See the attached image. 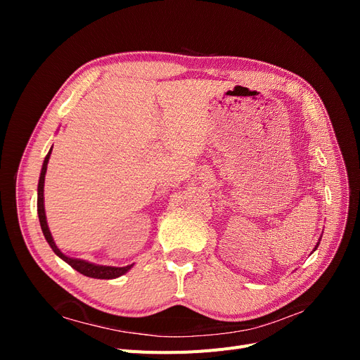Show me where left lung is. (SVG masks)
<instances>
[{"label": "left lung", "instance_id": "1", "mask_svg": "<svg viewBox=\"0 0 360 360\" xmlns=\"http://www.w3.org/2000/svg\"><path fill=\"white\" fill-rule=\"evenodd\" d=\"M320 243V242H319ZM319 243H317V246H319ZM317 246H315V249H317Z\"/></svg>", "mask_w": 360, "mask_h": 360}]
</instances>
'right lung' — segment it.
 <instances>
[{"instance_id": "obj_1", "label": "right lung", "mask_w": 360, "mask_h": 360, "mask_svg": "<svg viewBox=\"0 0 360 360\" xmlns=\"http://www.w3.org/2000/svg\"><path fill=\"white\" fill-rule=\"evenodd\" d=\"M51 151L46 155L45 160H43V167H41V172H40V179H39V186H37V213H39V221H40V226H41V231L43 236H45L46 242L49 243V246L52 248L53 252H56L61 259L66 261L69 266H72L75 270H78L79 274L89 276V278H94V279H114L124 275L126 271L130 270L132 264L126 266V267H111V266H99V264H93L89 263V261H84V259H78V258H70L68 255H64L61 250L57 248L56 242H53V238L51 236V231L48 228V222H46V214H45V204H43V186H45V174L48 169V162H49V156H51Z\"/></svg>"}]
</instances>
